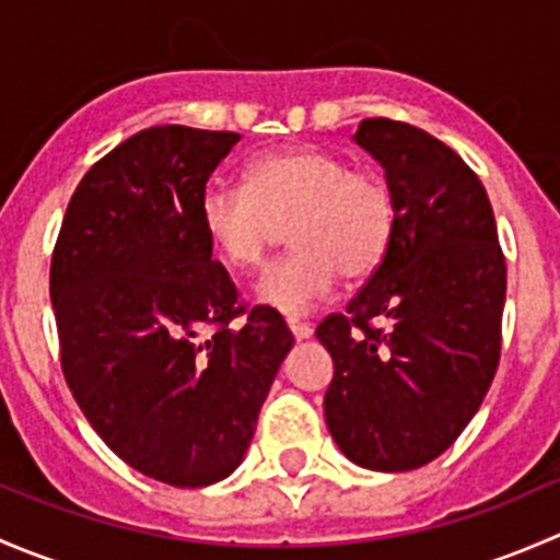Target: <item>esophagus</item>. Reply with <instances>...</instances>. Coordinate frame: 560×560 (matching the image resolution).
Instances as JSON below:
<instances>
[{"instance_id": "obj_1", "label": "esophagus", "mask_w": 560, "mask_h": 560, "mask_svg": "<svg viewBox=\"0 0 560 560\" xmlns=\"http://www.w3.org/2000/svg\"><path fill=\"white\" fill-rule=\"evenodd\" d=\"M287 325H290L292 336L298 338V341H306V338H312L314 327L308 325V322H301V319H287Z\"/></svg>"}]
</instances>
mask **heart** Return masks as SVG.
Wrapping results in <instances>:
<instances>
[{
	"instance_id": "b5f03b06",
	"label": "heart",
	"mask_w": 560,
	"mask_h": 560,
	"mask_svg": "<svg viewBox=\"0 0 560 560\" xmlns=\"http://www.w3.org/2000/svg\"><path fill=\"white\" fill-rule=\"evenodd\" d=\"M244 186L211 184L200 197L208 244L233 270L259 265L290 222L287 257L262 270L254 295L262 306L301 316L336 290L385 262L398 230L393 189L380 173L349 167L314 145L270 151L246 165Z\"/></svg>"
}]
</instances>
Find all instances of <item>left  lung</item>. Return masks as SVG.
<instances>
[{
	"label": "left lung",
	"mask_w": 560,
	"mask_h": 560,
	"mask_svg": "<svg viewBox=\"0 0 560 560\" xmlns=\"http://www.w3.org/2000/svg\"><path fill=\"white\" fill-rule=\"evenodd\" d=\"M354 143L385 167L398 230L347 314L316 327L332 358L325 422L358 466L411 471L442 455L488 395L506 262L488 191L450 145L389 118H363Z\"/></svg>",
	"instance_id": "8db88e82"
}]
</instances>
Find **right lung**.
Masks as SVG:
<instances>
[{
  "instance_id": "obj_1",
  "label": "right lung",
  "mask_w": 560,
  "mask_h": 560,
  "mask_svg": "<svg viewBox=\"0 0 560 560\" xmlns=\"http://www.w3.org/2000/svg\"><path fill=\"white\" fill-rule=\"evenodd\" d=\"M238 140L180 124L124 140L78 184L50 259L78 406L124 463L173 488L238 468L295 343L279 312L241 306L202 233L200 197Z\"/></svg>"
}]
</instances>
